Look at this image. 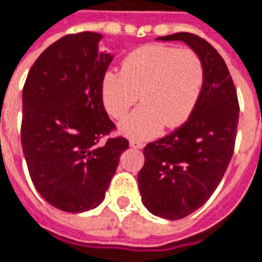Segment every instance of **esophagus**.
<instances>
[{
	"instance_id": "1",
	"label": "esophagus",
	"mask_w": 262,
	"mask_h": 262,
	"mask_svg": "<svg viewBox=\"0 0 262 262\" xmlns=\"http://www.w3.org/2000/svg\"><path fill=\"white\" fill-rule=\"evenodd\" d=\"M129 147H133V148H144V144L140 141H135V140H131L129 141Z\"/></svg>"
}]
</instances>
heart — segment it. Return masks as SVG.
Segmentation results:
<instances>
[{
	"mask_svg": "<svg viewBox=\"0 0 262 262\" xmlns=\"http://www.w3.org/2000/svg\"><path fill=\"white\" fill-rule=\"evenodd\" d=\"M204 85L201 58L191 50L147 45L124 59L121 73L102 79V102L113 118H124L141 98L142 105L121 122V131L137 140L160 134L164 124L178 127L188 120Z\"/></svg>",
	"mask_w": 262,
	"mask_h": 262,
	"instance_id": "1",
	"label": "heart"
}]
</instances>
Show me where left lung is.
<instances>
[{"label": "left lung", "mask_w": 262, "mask_h": 262, "mask_svg": "<svg viewBox=\"0 0 262 262\" xmlns=\"http://www.w3.org/2000/svg\"><path fill=\"white\" fill-rule=\"evenodd\" d=\"M157 39L183 41L204 66L203 91L192 114L174 133L147 144L138 172L142 204L174 221L203 207L221 183L234 152L239 105L227 64L210 42L189 32Z\"/></svg>", "instance_id": "8db88e82"}]
</instances>
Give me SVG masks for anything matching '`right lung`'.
<instances>
[{
    "instance_id": "1",
    "label": "right lung",
    "mask_w": 262,
    "mask_h": 262,
    "mask_svg": "<svg viewBox=\"0 0 262 262\" xmlns=\"http://www.w3.org/2000/svg\"><path fill=\"white\" fill-rule=\"evenodd\" d=\"M98 32L59 38L31 67L23 90L21 144L32 184L52 207H98L128 148L102 102L114 55L98 51Z\"/></svg>"
}]
</instances>
